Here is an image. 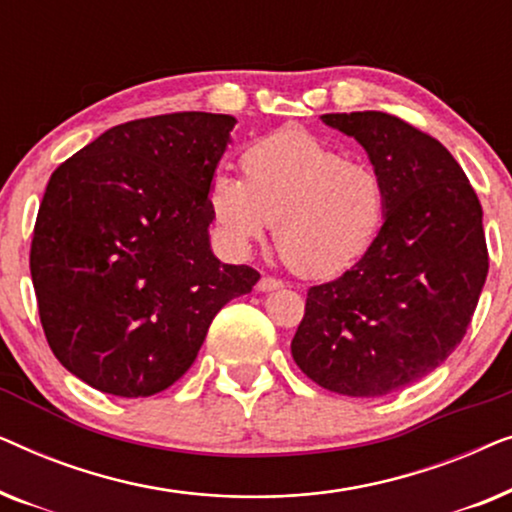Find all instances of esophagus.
I'll return each instance as SVG.
<instances>
[{"instance_id": "esophagus-1", "label": "esophagus", "mask_w": 512, "mask_h": 512, "mask_svg": "<svg viewBox=\"0 0 512 512\" xmlns=\"http://www.w3.org/2000/svg\"><path fill=\"white\" fill-rule=\"evenodd\" d=\"M282 286H284L282 279L265 275V277H261V282L256 284V289H258V291H277V289H282Z\"/></svg>"}]
</instances>
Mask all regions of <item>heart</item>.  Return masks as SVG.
I'll return each instance as SVG.
<instances>
[{"label": "heart", "instance_id": "heart-1", "mask_svg": "<svg viewBox=\"0 0 512 512\" xmlns=\"http://www.w3.org/2000/svg\"><path fill=\"white\" fill-rule=\"evenodd\" d=\"M244 181L214 174L207 202L223 240L247 251L275 223L279 256L305 277L345 272L373 247L387 214L384 181L312 132L284 128L240 158Z\"/></svg>", "mask_w": 512, "mask_h": 512}]
</instances>
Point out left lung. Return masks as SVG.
<instances>
[{"label": "left lung", "instance_id": "obj_1", "mask_svg": "<svg viewBox=\"0 0 512 512\" xmlns=\"http://www.w3.org/2000/svg\"><path fill=\"white\" fill-rule=\"evenodd\" d=\"M321 121L368 151L387 214L354 268L310 286L291 354L328 391L387 396L464 340L489 270L482 207L452 153L403 118L352 111Z\"/></svg>", "mask_w": 512, "mask_h": 512}]
</instances>
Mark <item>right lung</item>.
I'll list each match as a JSON object with an SVG mask.
<instances>
[{
    "label": "right lung",
    "instance_id": "1",
    "mask_svg": "<svg viewBox=\"0 0 512 512\" xmlns=\"http://www.w3.org/2000/svg\"><path fill=\"white\" fill-rule=\"evenodd\" d=\"M235 118L179 111L116 125L48 179L30 272L48 347L123 398L191 368L223 305L261 275L209 249L207 186Z\"/></svg>",
    "mask_w": 512,
    "mask_h": 512
}]
</instances>
